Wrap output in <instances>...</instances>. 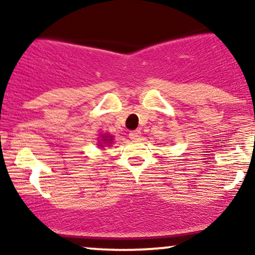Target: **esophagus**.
<instances>
[{"instance_id": "esophagus-1", "label": "esophagus", "mask_w": 255, "mask_h": 255, "mask_svg": "<svg viewBox=\"0 0 255 255\" xmlns=\"http://www.w3.org/2000/svg\"><path fill=\"white\" fill-rule=\"evenodd\" d=\"M140 135H141V131L140 130H131L129 133V137L131 140H137L140 137Z\"/></svg>"}]
</instances>
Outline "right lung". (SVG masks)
I'll return each instance as SVG.
<instances>
[{"label":"right lung","mask_w":255,"mask_h":255,"mask_svg":"<svg viewBox=\"0 0 255 255\" xmlns=\"http://www.w3.org/2000/svg\"><path fill=\"white\" fill-rule=\"evenodd\" d=\"M104 139H103V141H105V142H108V144H110L109 141H111V139H109V137H111V136H109V135H105V136H103ZM102 144V142H101Z\"/></svg>","instance_id":"obj_1"}]
</instances>
